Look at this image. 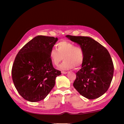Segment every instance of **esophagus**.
Masks as SVG:
<instances>
[{
  "label": "esophagus",
  "mask_w": 124,
  "mask_h": 124,
  "mask_svg": "<svg viewBox=\"0 0 124 124\" xmlns=\"http://www.w3.org/2000/svg\"><path fill=\"white\" fill-rule=\"evenodd\" d=\"M67 71H62V74H66V73H67Z\"/></svg>",
  "instance_id": "34e87169"
}]
</instances>
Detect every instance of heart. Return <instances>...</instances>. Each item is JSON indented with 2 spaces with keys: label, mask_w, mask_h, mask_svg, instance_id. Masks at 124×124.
Wrapping results in <instances>:
<instances>
[{
  "label": "heart",
  "mask_w": 124,
  "mask_h": 124,
  "mask_svg": "<svg viewBox=\"0 0 124 124\" xmlns=\"http://www.w3.org/2000/svg\"><path fill=\"white\" fill-rule=\"evenodd\" d=\"M57 50L52 48L50 56L53 64L57 66L64 59L60 68L62 70L78 68L81 66L84 61V52L80 46L67 41H61L57 44Z\"/></svg>",
  "instance_id": "1"
}]
</instances>
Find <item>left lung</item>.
Returning a JSON list of instances; mask_svg holds the SVG:
<instances>
[{
  "label": "left lung",
  "mask_w": 124,
  "mask_h": 124,
  "mask_svg": "<svg viewBox=\"0 0 124 124\" xmlns=\"http://www.w3.org/2000/svg\"><path fill=\"white\" fill-rule=\"evenodd\" d=\"M66 37L79 44L84 52L83 62L76 73L74 87L88 99L99 98L108 91L113 77L114 65L109 53L90 37Z\"/></svg>",
  "instance_id": "8db88e82"
}]
</instances>
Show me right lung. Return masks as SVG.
Wrapping results in <instances>:
<instances>
[{
	"label": "right lung",
	"instance_id": "add662e5",
	"mask_svg": "<svg viewBox=\"0 0 124 124\" xmlns=\"http://www.w3.org/2000/svg\"><path fill=\"white\" fill-rule=\"evenodd\" d=\"M57 38L38 36L22 47L16 55L12 68L13 83L25 100L37 102L44 99L61 74L52 64L50 52Z\"/></svg>",
	"mask_w": 124,
	"mask_h": 124
}]
</instances>
